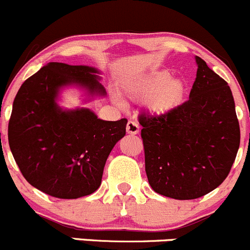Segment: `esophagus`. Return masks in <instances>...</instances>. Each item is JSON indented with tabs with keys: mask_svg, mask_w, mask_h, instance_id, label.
Returning a JSON list of instances; mask_svg holds the SVG:
<instances>
[{
	"mask_svg": "<svg viewBox=\"0 0 250 250\" xmlns=\"http://www.w3.org/2000/svg\"><path fill=\"white\" fill-rule=\"evenodd\" d=\"M126 131H127L128 135H137V133L140 132V126H138L136 122L130 120V122L127 123V125H126Z\"/></svg>",
	"mask_w": 250,
	"mask_h": 250,
	"instance_id": "1",
	"label": "esophagus"
}]
</instances>
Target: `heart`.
<instances>
[{"instance_id":"obj_1","label":"heart","mask_w":250,"mask_h":250,"mask_svg":"<svg viewBox=\"0 0 250 250\" xmlns=\"http://www.w3.org/2000/svg\"><path fill=\"white\" fill-rule=\"evenodd\" d=\"M125 95L131 100H148L151 114L165 117L178 109L184 102L187 85L179 78H172L168 71H155L127 83Z\"/></svg>"}]
</instances>
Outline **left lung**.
I'll return each instance as SVG.
<instances>
[{
    "mask_svg": "<svg viewBox=\"0 0 250 250\" xmlns=\"http://www.w3.org/2000/svg\"><path fill=\"white\" fill-rule=\"evenodd\" d=\"M189 100L165 117L141 114L146 172L153 190L194 200L225 181L240 148L232 92L199 56Z\"/></svg>",
    "mask_w": 250,
    "mask_h": 250,
    "instance_id": "left-lung-1",
    "label": "left lung"
}]
</instances>
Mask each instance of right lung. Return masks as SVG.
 <instances>
[{
    "instance_id": "right-lung-1",
    "label": "right lung",
    "mask_w": 250,
    "mask_h": 250,
    "mask_svg": "<svg viewBox=\"0 0 250 250\" xmlns=\"http://www.w3.org/2000/svg\"><path fill=\"white\" fill-rule=\"evenodd\" d=\"M99 74L90 66L49 62L22 83L13 102L10 151L25 179L50 196L78 199L96 191L108 155L126 133V119L107 122L89 108L59 106L67 86L87 99L106 96Z\"/></svg>"
}]
</instances>
